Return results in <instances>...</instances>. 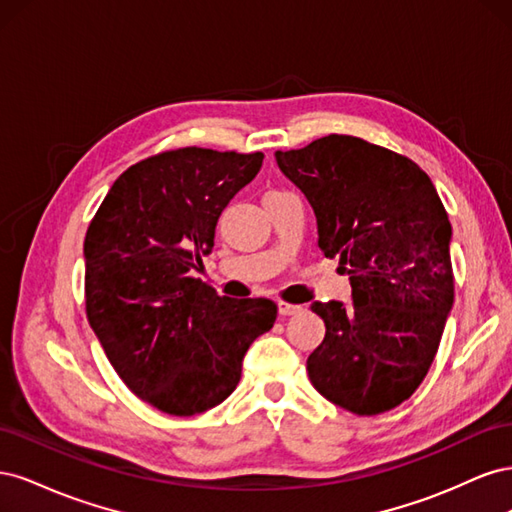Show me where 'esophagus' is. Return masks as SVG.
I'll return each instance as SVG.
<instances>
[{
  "label": "esophagus",
  "instance_id": "obj_1",
  "mask_svg": "<svg viewBox=\"0 0 512 512\" xmlns=\"http://www.w3.org/2000/svg\"><path fill=\"white\" fill-rule=\"evenodd\" d=\"M277 312H280V316H294V314H301L303 312V305H294V303L280 301V303H277Z\"/></svg>",
  "mask_w": 512,
  "mask_h": 512
}]
</instances>
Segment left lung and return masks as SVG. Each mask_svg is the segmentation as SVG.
Wrapping results in <instances>:
<instances>
[{
  "instance_id": "obj_1",
  "label": "left lung",
  "mask_w": 512,
  "mask_h": 512,
  "mask_svg": "<svg viewBox=\"0 0 512 512\" xmlns=\"http://www.w3.org/2000/svg\"><path fill=\"white\" fill-rule=\"evenodd\" d=\"M305 194L318 247L339 256L352 303H312L327 333L309 354L314 389L348 412L399 406L423 382L455 301L451 237L425 170L363 138L329 134L303 149L275 151Z\"/></svg>"
}]
</instances>
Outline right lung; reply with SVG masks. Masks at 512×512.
<instances>
[{"label":"right lung","instance_id":"right-lung-1","mask_svg":"<svg viewBox=\"0 0 512 512\" xmlns=\"http://www.w3.org/2000/svg\"><path fill=\"white\" fill-rule=\"evenodd\" d=\"M262 158L200 147L147 158L113 183L87 228V320L128 389L166 414L222 404L277 318L269 299L220 297L192 277Z\"/></svg>","mask_w":512,"mask_h":512}]
</instances>
